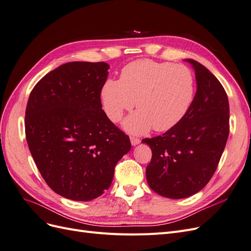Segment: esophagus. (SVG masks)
I'll use <instances>...</instances> for the list:
<instances>
[{"instance_id":"34e87169","label":"esophagus","mask_w":251,"mask_h":251,"mask_svg":"<svg viewBox=\"0 0 251 251\" xmlns=\"http://www.w3.org/2000/svg\"><path fill=\"white\" fill-rule=\"evenodd\" d=\"M131 143L133 144V146H136V144H138L140 142V139L137 138V137H133V136H131Z\"/></svg>"}]
</instances>
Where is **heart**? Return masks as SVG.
<instances>
[{
    "instance_id": "obj_1",
    "label": "heart",
    "mask_w": 251,
    "mask_h": 251,
    "mask_svg": "<svg viewBox=\"0 0 251 251\" xmlns=\"http://www.w3.org/2000/svg\"><path fill=\"white\" fill-rule=\"evenodd\" d=\"M195 95V81L184 65L139 59L121 70L119 80L108 79L101 89L105 114L119 121L126 111L138 112L127 117L125 126L140 134L153 126L157 132L176 126L189 110Z\"/></svg>"
}]
</instances>
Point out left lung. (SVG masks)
<instances>
[{
	"label": "left lung",
	"instance_id": "left-lung-1",
	"mask_svg": "<svg viewBox=\"0 0 251 251\" xmlns=\"http://www.w3.org/2000/svg\"><path fill=\"white\" fill-rule=\"evenodd\" d=\"M197 92L180 123L161 136L142 139L151 149L150 187L171 199L187 198L206 185L218 168L229 134V103L214 74L194 59Z\"/></svg>",
	"mask_w": 251,
	"mask_h": 251
}]
</instances>
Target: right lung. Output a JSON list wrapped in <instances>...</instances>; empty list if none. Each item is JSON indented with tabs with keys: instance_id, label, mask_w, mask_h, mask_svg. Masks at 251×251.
Segmentation results:
<instances>
[{
	"instance_id": "1",
	"label": "right lung",
	"mask_w": 251,
	"mask_h": 251,
	"mask_svg": "<svg viewBox=\"0 0 251 251\" xmlns=\"http://www.w3.org/2000/svg\"><path fill=\"white\" fill-rule=\"evenodd\" d=\"M110 66L71 62L36 83L25 116L28 147L56 194L90 201L110 187L115 165L131 150L128 136L101 109Z\"/></svg>"
}]
</instances>
